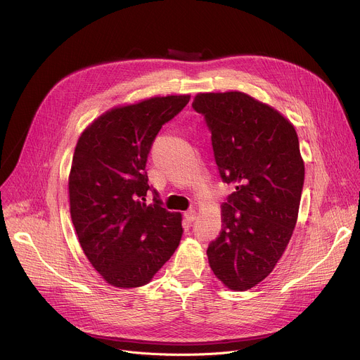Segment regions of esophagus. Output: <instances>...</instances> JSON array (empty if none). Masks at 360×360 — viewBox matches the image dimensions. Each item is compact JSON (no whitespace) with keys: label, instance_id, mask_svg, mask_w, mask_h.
I'll return each instance as SVG.
<instances>
[{"label":"esophagus","instance_id":"1","mask_svg":"<svg viewBox=\"0 0 360 360\" xmlns=\"http://www.w3.org/2000/svg\"><path fill=\"white\" fill-rule=\"evenodd\" d=\"M184 217H185V219L191 224V222H193V221L196 219V211H195V210H189V211H186V212L184 214Z\"/></svg>","mask_w":360,"mask_h":360}]
</instances>
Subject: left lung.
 Masks as SVG:
<instances>
[{
  "label": "left lung",
  "mask_w": 360,
  "mask_h": 360,
  "mask_svg": "<svg viewBox=\"0 0 360 360\" xmlns=\"http://www.w3.org/2000/svg\"><path fill=\"white\" fill-rule=\"evenodd\" d=\"M192 108L211 132L219 175L235 184L222 203V231L207 255L229 289L248 290L275 268L293 233L304 165L293 125L252 96L198 94Z\"/></svg>",
  "instance_id": "left-lung-1"
}]
</instances>
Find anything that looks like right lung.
<instances>
[{
    "instance_id": "add662e5",
    "label": "right lung",
    "mask_w": 360,
    "mask_h": 360,
    "mask_svg": "<svg viewBox=\"0 0 360 360\" xmlns=\"http://www.w3.org/2000/svg\"><path fill=\"white\" fill-rule=\"evenodd\" d=\"M189 95L145 99L114 108L79 136L70 174L71 218L95 271L117 288L148 283L182 238L179 212H169L145 171L153 139ZM153 192V203L146 193Z\"/></svg>"
}]
</instances>
